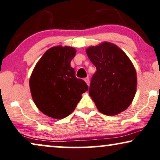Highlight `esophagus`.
Wrapping results in <instances>:
<instances>
[{"instance_id": "obj_1", "label": "esophagus", "mask_w": 160, "mask_h": 160, "mask_svg": "<svg viewBox=\"0 0 160 160\" xmlns=\"http://www.w3.org/2000/svg\"><path fill=\"white\" fill-rule=\"evenodd\" d=\"M84 81H85L87 84H88V86H90V78H88V77H87V78H84Z\"/></svg>"}]
</instances>
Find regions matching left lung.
<instances>
[{
  "instance_id": "left-lung-1",
  "label": "left lung",
  "mask_w": 160,
  "mask_h": 160,
  "mask_svg": "<svg viewBox=\"0 0 160 160\" xmlns=\"http://www.w3.org/2000/svg\"><path fill=\"white\" fill-rule=\"evenodd\" d=\"M86 52L96 68L89 94L98 111L115 116L125 110L137 91V72L131 61L121 49L109 42L88 47Z\"/></svg>"
}]
</instances>
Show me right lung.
Instances as JSON below:
<instances>
[{"mask_svg": "<svg viewBox=\"0 0 160 160\" xmlns=\"http://www.w3.org/2000/svg\"><path fill=\"white\" fill-rule=\"evenodd\" d=\"M76 50L71 47H53L35 65L29 88L33 101L45 115L62 119L70 115L88 90L84 81L76 77L70 66Z\"/></svg>", "mask_w": 160, "mask_h": 160, "instance_id": "obj_1", "label": "right lung"}]
</instances>
